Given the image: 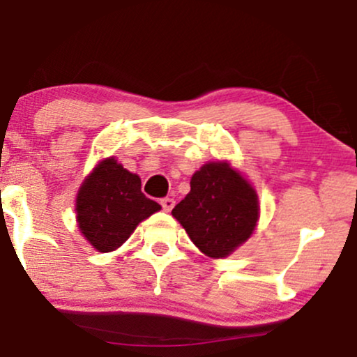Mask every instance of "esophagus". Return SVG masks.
I'll return each mask as SVG.
<instances>
[{"mask_svg":"<svg viewBox=\"0 0 357 357\" xmlns=\"http://www.w3.org/2000/svg\"><path fill=\"white\" fill-rule=\"evenodd\" d=\"M161 206H162V210H165L166 213H169L174 208V199L173 198L161 199Z\"/></svg>","mask_w":357,"mask_h":357,"instance_id":"obj_1","label":"esophagus"}]
</instances>
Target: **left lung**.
Segmentation results:
<instances>
[{"label": "left lung", "mask_w": 357, "mask_h": 357, "mask_svg": "<svg viewBox=\"0 0 357 357\" xmlns=\"http://www.w3.org/2000/svg\"><path fill=\"white\" fill-rule=\"evenodd\" d=\"M190 186L173 216L204 255H231L253 235L260 218L255 188L228 161L203 165L191 176Z\"/></svg>", "instance_id": "1"}]
</instances>
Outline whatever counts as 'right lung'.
Instances as JSON below:
<instances>
[{
	"label": "right lung",
	"instance_id": "right-lung-1",
	"mask_svg": "<svg viewBox=\"0 0 357 357\" xmlns=\"http://www.w3.org/2000/svg\"><path fill=\"white\" fill-rule=\"evenodd\" d=\"M159 210L161 204L141 191V178L127 171L114 155L97 162L75 198L79 230L100 253L117 250L141 221Z\"/></svg>",
	"mask_w": 357,
	"mask_h": 357
}]
</instances>
